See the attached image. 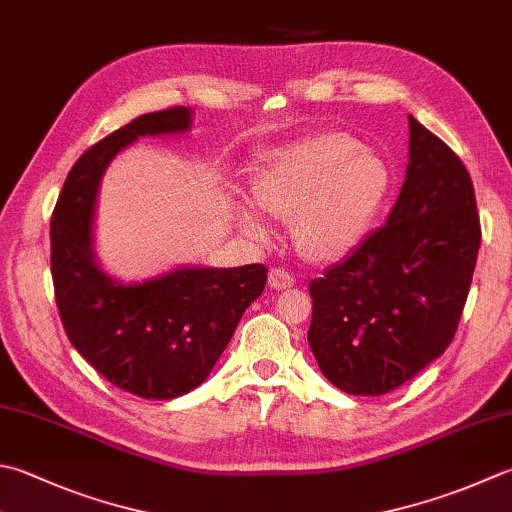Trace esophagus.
I'll list each match as a JSON object with an SVG mask.
<instances>
[{
  "mask_svg": "<svg viewBox=\"0 0 512 512\" xmlns=\"http://www.w3.org/2000/svg\"><path fill=\"white\" fill-rule=\"evenodd\" d=\"M268 284H270V288H275V290L290 288L295 284V275L288 273L286 268H273V270H270V275H268Z\"/></svg>",
  "mask_w": 512,
  "mask_h": 512,
  "instance_id": "obj_1",
  "label": "esophagus"
}]
</instances>
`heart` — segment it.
<instances>
[{"label":"heart","mask_w":512,"mask_h":512,"mask_svg":"<svg viewBox=\"0 0 512 512\" xmlns=\"http://www.w3.org/2000/svg\"><path fill=\"white\" fill-rule=\"evenodd\" d=\"M393 173L382 155L353 135L326 130L277 148L257 175V202L270 215L295 222L302 253L333 262L350 253L382 210ZM255 235L264 226L246 210Z\"/></svg>","instance_id":"b5f03b06"}]
</instances>
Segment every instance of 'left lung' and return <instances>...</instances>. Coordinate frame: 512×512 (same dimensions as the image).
Listing matches in <instances>:
<instances>
[{"label":"left lung","mask_w":512,"mask_h":512,"mask_svg":"<svg viewBox=\"0 0 512 512\" xmlns=\"http://www.w3.org/2000/svg\"><path fill=\"white\" fill-rule=\"evenodd\" d=\"M408 126L406 182L386 224L308 286L310 350L348 395H386L444 353L482 242L462 159L415 117Z\"/></svg>","instance_id":"left-lung-1"}]
</instances>
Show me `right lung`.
<instances>
[{"label": "right lung", "instance_id": "obj_1", "mask_svg": "<svg viewBox=\"0 0 512 512\" xmlns=\"http://www.w3.org/2000/svg\"><path fill=\"white\" fill-rule=\"evenodd\" d=\"M190 110L146 113L77 159L50 219V273L70 344L110 384L142 399H173L210 375L244 310L264 293V264L179 268L119 284L93 257V210L110 159L142 135L182 133Z\"/></svg>", "mask_w": 512, "mask_h": 512}]
</instances>
